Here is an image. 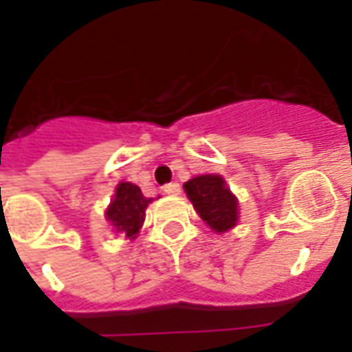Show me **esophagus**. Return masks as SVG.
I'll return each mask as SVG.
<instances>
[{"label":"esophagus","instance_id":"1","mask_svg":"<svg viewBox=\"0 0 352 352\" xmlns=\"http://www.w3.org/2000/svg\"><path fill=\"white\" fill-rule=\"evenodd\" d=\"M162 190H164V194H168V196H177V194L181 192V186H179L177 183H169V184H166Z\"/></svg>","mask_w":352,"mask_h":352}]
</instances>
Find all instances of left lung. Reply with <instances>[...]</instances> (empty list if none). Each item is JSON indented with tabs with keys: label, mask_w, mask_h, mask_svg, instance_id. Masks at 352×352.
<instances>
[{
	"label": "left lung",
	"mask_w": 352,
	"mask_h": 352,
	"mask_svg": "<svg viewBox=\"0 0 352 352\" xmlns=\"http://www.w3.org/2000/svg\"><path fill=\"white\" fill-rule=\"evenodd\" d=\"M184 192L209 228L224 234L237 224L239 204L221 175H198L184 183Z\"/></svg>",
	"instance_id": "obj_1"
}]
</instances>
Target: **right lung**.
<instances>
[{"mask_svg":"<svg viewBox=\"0 0 352 352\" xmlns=\"http://www.w3.org/2000/svg\"><path fill=\"white\" fill-rule=\"evenodd\" d=\"M151 201L153 198H145L138 184L118 183L115 196L105 211V219L111 222L115 232L135 239L145 221V209Z\"/></svg>","mask_w":352,"mask_h":352,"instance_id":"right-lung-1","label":"right lung"}]
</instances>
